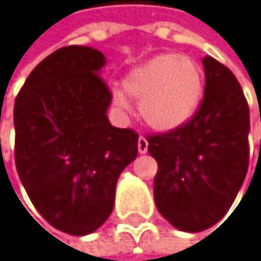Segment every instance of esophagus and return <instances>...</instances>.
<instances>
[{"label": "esophagus", "instance_id": "34e87169", "mask_svg": "<svg viewBox=\"0 0 261 261\" xmlns=\"http://www.w3.org/2000/svg\"><path fill=\"white\" fill-rule=\"evenodd\" d=\"M138 150H139L141 154H144V153L148 151V142H147V139H145L144 136H141V138L138 139Z\"/></svg>", "mask_w": 261, "mask_h": 261}]
</instances>
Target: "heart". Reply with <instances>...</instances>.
<instances>
[{"label":"heart","instance_id":"b5f03b06","mask_svg":"<svg viewBox=\"0 0 261 261\" xmlns=\"http://www.w3.org/2000/svg\"><path fill=\"white\" fill-rule=\"evenodd\" d=\"M123 91L139 99V113L151 128L170 132L187 123L199 108L202 71L189 57L161 54L129 71L123 79ZM114 100L122 110L128 108L122 92H116Z\"/></svg>","mask_w":261,"mask_h":261}]
</instances>
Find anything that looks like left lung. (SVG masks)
<instances>
[{
	"instance_id": "left-lung-1",
	"label": "left lung",
	"mask_w": 261,
	"mask_h": 261,
	"mask_svg": "<svg viewBox=\"0 0 261 261\" xmlns=\"http://www.w3.org/2000/svg\"><path fill=\"white\" fill-rule=\"evenodd\" d=\"M206 88L195 116L176 129L148 135L158 162L154 201L179 230L199 232L229 211L249 165V107L237 77L202 59Z\"/></svg>"
}]
</instances>
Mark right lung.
<instances>
[{"label": "right lung", "instance_id": "add662e5", "mask_svg": "<svg viewBox=\"0 0 261 261\" xmlns=\"http://www.w3.org/2000/svg\"><path fill=\"white\" fill-rule=\"evenodd\" d=\"M103 65L97 49L60 47L34 68L13 107L18 176L41 217L71 235L107 221L119 175L138 156L139 135L107 117Z\"/></svg>", "mask_w": 261, "mask_h": 261}]
</instances>
